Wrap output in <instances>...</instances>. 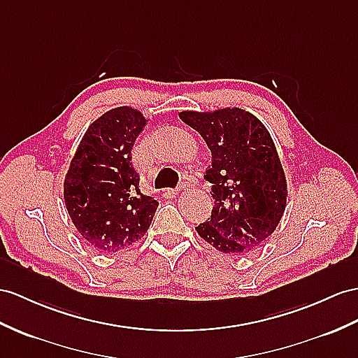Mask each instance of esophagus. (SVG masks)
Listing matches in <instances>:
<instances>
[{
  "instance_id": "esophagus-1",
  "label": "esophagus",
  "mask_w": 358,
  "mask_h": 358,
  "mask_svg": "<svg viewBox=\"0 0 358 358\" xmlns=\"http://www.w3.org/2000/svg\"><path fill=\"white\" fill-rule=\"evenodd\" d=\"M187 187H188V185H182V187H178V188H174V189H167V193H169V194H173V196H174V194H179L180 191L184 189V188H187Z\"/></svg>"
}]
</instances>
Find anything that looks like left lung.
<instances>
[{
    "label": "left lung",
    "mask_w": 358,
    "mask_h": 358,
    "mask_svg": "<svg viewBox=\"0 0 358 358\" xmlns=\"http://www.w3.org/2000/svg\"><path fill=\"white\" fill-rule=\"evenodd\" d=\"M179 117L213 155L205 178L213 184L214 208L197 234L223 254L245 255L263 246L287 205L285 173L268 130L240 108L184 110Z\"/></svg>",
    "instance_id": "left-lung-1"
}]
</instances>
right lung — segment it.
<instances>
[{
  "instance_id": "right-lung-1",
  "label": "right lung",
  "mask_w": 358,
  "mask_h": 358,
  "mask_svg": "<svg viewBox=\"0 0 358 358\" xmlns=\"http://www.w3.org/2000/svg\"><path fill=\"white\" fill-rule=\"evenodd\" d=\"M145 124L129 106L103 113L85 132L65 176L64 199L76 229L104 254L141 240L158 208L141 193L132 165V147Z\"/></svg>"
}]
</instances>
